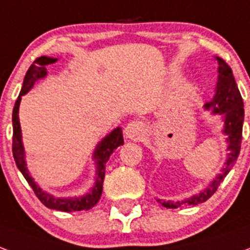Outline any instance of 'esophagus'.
I'll return each instance as SVG.
<instances>
[{
  "mask_svg": "<svg viewBox=\"0 0 250 250\" xmlns=\"http://www.w3.org/2000/svg\"><path fill=\"white\" fill-rule=\"evenodd\" d=\"M124 133H125V137L127 139H133V141H137L145 133V125H143L141 121H131L125 126L124 129Z\"/></svg>",
  "mask_w": 250,
  "mask_h": 250,
  "instance_id": "obj_1",
  "label": "esophagus"
}]
</instances>
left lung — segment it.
I'll return each mask as SVG.
<instances>
[{"label":"left lung","instance_id":"obj_1","mask_svg":"<svg viewBox=\"0 0 250 250\" xmlns=\"http://www.w3.org/2000/svg\"><path fill=\"white\" fill-rule=\"evenodd\" d=\"M218 61V81H216L215 94L208 103L205 104V111H210L211 115H218L223 121L222 133L226 135L227 143V158L224 162L220 173L208 184V187L183 201H164L156 198L162 206L167 208H177L184 205H198L208 201L216 191L220 183L228 175L232 167L235 166L241 147V135H243L244 124V103L239 87L232 74L231 67L224 62L220 57H215Z\"/></svg>","mask_w":250,"mask_h":250}]
</instances>
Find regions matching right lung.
Here are the masks:
<instances>
[{
    "label": "right lung",
    "mask_w": 250,
    "mask_h": 250,
    "mask_svg": "<svg viewBox=\"0 0 250 250\" xmlns=\"http://www.w3.org/2000/svg\"><path fill=\"white\" fill-rule=\"evenodd\" d=\"M57 59L53 57H46L42 56L34 61L31 65L28 71L26 73V77L23 79L22 90L19 92V96L15 102L14 109H13V155L17 167L27 183L30 184L35 194L40 199L44 206L52 210H59V211L71 212V211H82V210H90L98 204L99 199L102 197V191H103V181L104 176H105V164H107L109 156L116 148L121 145H124V137H123V129L117 126L116 129L104 137L100 142L96 145L94 152H92V160H94L95 167V183L94 187L91 188L90 190L84 193L83 195L78 197H56L51 194L49 191L42 190V188L39 187L38 184L35 183L34 177L30 175V171L27 168L26 162V151H24V146H23L22 141V129H21V123H19V105H21V100H22L23 95H26L28 91L35 86V83L38 82L39 79H42L46 77V66L55 63Z\"/></svg>",
    "instance_id": "1"
}]
</instances>
